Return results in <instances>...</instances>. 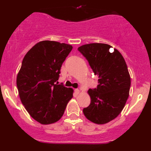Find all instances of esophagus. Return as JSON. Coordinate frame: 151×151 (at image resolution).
Instances as JSON below:
<instances>
[{"label":"esophagus","instance_id":"obj_1","mask_svg":"<svg viewBox=\"0 0 151 151\" xmlns=\"http://www.w3.org/2000/svg\"><path fill=\"white\" fill-rule=\"evenodd\" d=\"M74 91H75V93H77V94H79V90L78 89H74Z\"/></svg>","mask_w":151,"mask_h":151}]
</instances>
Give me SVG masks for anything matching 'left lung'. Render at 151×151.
Returning a JSON list of instances; mask_svg holds the SVG:
<instances>
[{"label": "left lung", "instance_id": "obj_1", "mask_svg": "<svg viewBox=\"0 0 151 151\" xmlns=\"http://www.w3.org/2000/svg\"><path fill=\"white\" fill-rule=\"evenodd\" d=\"M111 46L91 43L78 48L87 60L95 75L99 77L96 88L88 91L91 103L83 109L86 119L97 124H104L116 118L129 96L131 78L124 58Z\"/></svg>", "mask_w": 151, "mask_h": 151}]
</instances>
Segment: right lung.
Segmentation results:
<instances>
[{
  "label": "right lung",
  "mask_w": 151,
  "mask_h": 151,
  "mask_svg": "<svg viewBox=\"0 0 151 151\" xmlns=\"http://www.w3.org/2000/svg\"><path fill=\"white\" fill-rule=\"evenodd\" d=\"M72 50L70 45L45 40L24 57L17 76L19 96L27 111L40 124L60 120L73 97V89L58 82L62 64Z\"/></svg>",
  "instance_id": "obj_1"
}]
</instances>
